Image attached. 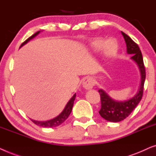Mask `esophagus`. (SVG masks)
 Masks as SVG:
<instances>
[{
	"label": "esophagus",
	"instance_id": "obj_1",
	"mask_svg": "<svg viewBox=\"0 0 156 156\" xmlns=\"http://www.w3.org/2000/svg\"><path fill=\"white\" fill-rule=\"evenodd\" d=\"M82 85L84 89H89L93 88V87L94 86V82L91 77H86L83 81Z\"/></svg>",
	"mask_w": 156,
	"mask_h": 156
}]
</instances>
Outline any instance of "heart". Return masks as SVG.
<instances>
[{"label":"heart","instance_id":"b5f03b06","mask_svg":"<svg viewBox=\"0 0 156 156\" xmlns=\"http://www.w3.org/2000/svg\"><path fill=\"white\" fill-rule=\"evenodd\" d=\"M104 43H105L104 40L101 39H97V40H94L92 43H91V46H92L94 50H99L101 48H103V46L104 45L105 46H104V51H105L106 54L109 55H114V53L116 52L117 45L114 41L110 40V41L106 42L105 44H104Z\"/></svg>","mask_w":156,"mask_h":156}]
</instances>
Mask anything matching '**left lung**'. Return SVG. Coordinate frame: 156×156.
Here are the masks:
<instances>
[{"label":"left lung","mask_w":156,"mask_h":156,"mask_svg":"<svg viewBox=\"0 0 156 156\" xmlns=\"http://www.w3.org/2000/svg\"><path fill=\"white\" fill-rule=\"evenodd\" d=\"M121 34L126 43L128 54L133 55L131 58L137 63L139 67L141 74V84L137 94L129 101L123 102L114 101L102 89L99 90L101 98V108L99 113L102 118L112 122H119L124 120L135 109L143 97L144 82L146 80V69L139 47L126 34L123 32H121Z\"/></svg>","instance_id":"8db88e82"}]
</instances>
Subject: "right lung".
<instances>
[{"label":"right lung","instance_id":"1","mask_svg":"<svg viewBox=\"0 0 156 156\" xmlns=\"http://www.w3.org/2000/svg\"><path fill=\"white\" fill-rule=\"evenodd\" d=\"M40 31H38L37 33L34 34V35L30 36L29 38H27L25 42H23V43L21 44L20 47H22L23 45H24L25 44H26L30 40L33 39L34 37H35L36 35H38ZM75 97H76V94H74L73 97H72V99L69 100V102H68L67 105H66L65 109L63 110V112H62L58 116H57L56 118L53 119L52 120L47 121H38L33 120V119H31V121H33L35 124L40 126L43 127V128H52V127L58 126L62 124V123L64 121L68 118V116H69L70 113H71L72 110V107H73V104H74V99H75Z\"/></svg>","mask_w":156,"mask_h":156}]
</instances>
